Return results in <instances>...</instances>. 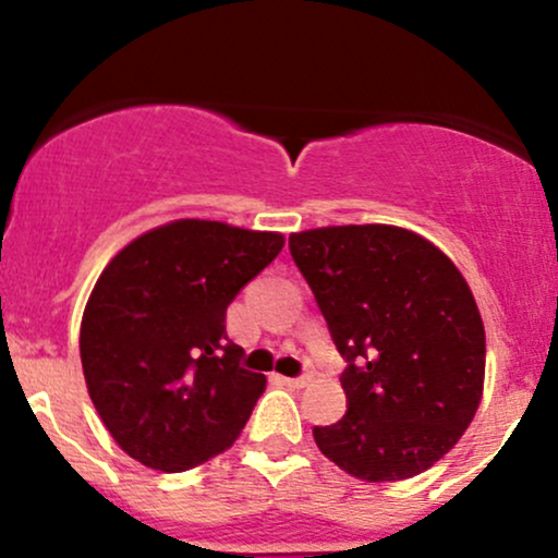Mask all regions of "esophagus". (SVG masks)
<instances>
[{"instance_id": "34e87169", "label": "esophagus", "mask_w": 558, "mask_h": 558, "mask_svg": "<svg viewBox=\"0 0 558 558\" xmlns=\"http://www.w3.org/2000/svg\"><path fill=\"white\" fill-rule=\"evenodd\" d=\"M310 380H312L310 375H301V377H280V383H283V386H288V388H306V386H310Z\"/></svg>"}]
</instances>
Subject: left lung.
<instances>
[{
	"instance_id": "left-lung-1",
	"label": "left lung",
	"mask_w": 558,
	"mask_h": 558,
	"mask_svg": "<svg viewBox=\"0 0 558 558\" xmlns=\"http://www.w3.org/2000/svg\"><path fill=\"white\" fill-rule=\"evenodd\" d=\"M288 248L345 360V414L312 430L319 451L367 483L420 475L457 446L483 396L470 286L440 248L393 226L304 230Z\"/></svg>"
}]
</instances>
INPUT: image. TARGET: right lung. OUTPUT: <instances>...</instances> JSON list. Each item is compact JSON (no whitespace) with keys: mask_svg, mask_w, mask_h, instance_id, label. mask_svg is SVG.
Returning a JSON list of instances; mask_svg holds the SVG:
<instances>
[{"mask_svg":"<svg viewBox=\"0 0 558 558\" xmlns=\"http://www.w3.org/2000/svg\"><path fill=\"white\" fill-rule=\"evenodd\" d=\"M280 248V233L178 220L105 267L83 312L81 362L128 457L185 472L233 446L267 380L241 367L226 312Z\"/></svg>","mask_w":558,"mask_h":558,"instance_id":"add662e5","label":"right lung"}]
</instances>
